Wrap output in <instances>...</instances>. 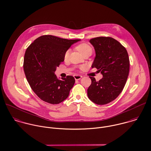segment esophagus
Masks as SVG:
<instances>
[{"label": "esophagus", "instance_id": "esophagus-1", "mask_svg": "<svg viewBox=\"0 0 151 151\" xmlns=\"http://www.w3.org/2000/svg\"><path fill=\"white\" fill-rule=\"evenodd\" d=\"M74 78L75 79V80H79L82 78V76L81 75H74Z\"/></svg>", "mask_w": 151, "mask_h": 151}]
</instances>
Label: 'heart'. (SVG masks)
Returning <instances> with one entry per match:
<instances>
[{
	"label": "heart",
	"instance_id": "b5f03b06",
	"mask_svg": "<svg viewBox=\"0 0 151 151\" xmlns=\"http://www.w3.org/2000/svg\"><path fill=\"white\" fill-rule=\"evenodd\" d=\"M76 49L82 55H83L84 54H85L86 53H89V52L92 53V48L91 47V46L90 45H89L88 44H86V43H81V44L78 45L76 46ZM69 53H70L69 50H66V52L65 53V55H64V59L65 60L68 59V58L69 57Z\"/></svg>",
	"mask_w": 151,
	"mask_h": 151
}]
</instances>
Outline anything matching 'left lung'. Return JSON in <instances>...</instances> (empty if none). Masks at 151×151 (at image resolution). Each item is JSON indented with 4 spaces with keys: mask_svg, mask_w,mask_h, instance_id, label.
Listing matches in <instances>:
<instances>
[{
    "mask_svg": "<svg viewBox=\"0 0 151 151\" xmlns=\"http://www.w3.org/2000/svg\"><path fill=\"white\" fill-rule=\"evenodd\" d=\"M95 51L92 68H96L103 78L92 83L88 89V98L97 105H105L115 100L122 91L129 71L127 49L111 37H98L89 40Z\"/></svg>",
    "mask_w": 151,
    "mask_h": 151,
    "instance_id": "left-lung-1",
    "label": "left lung"
}]
</instances>
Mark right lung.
Wrapping results in <instances>:
<instances>
[{
	"label": "right lung",
	"mask_w": 151,
	"mask_h": 151,
	"mask_svg": "<svg viewBox=\"0 0 151 151\" xmlns=\"http://www.w3.org/2000/svg\"><path fill=\"white\" fill-rule=\"evenodd\" d=\"M80 40L43 35L27 48L24 56V72L32 89L42 101L58 104L68 97L75 82V78L67 76L60 79L55 72L64 60L66 50Z\"/></svg>",
	"instance_id": "obj_1"
}]
</instances>
